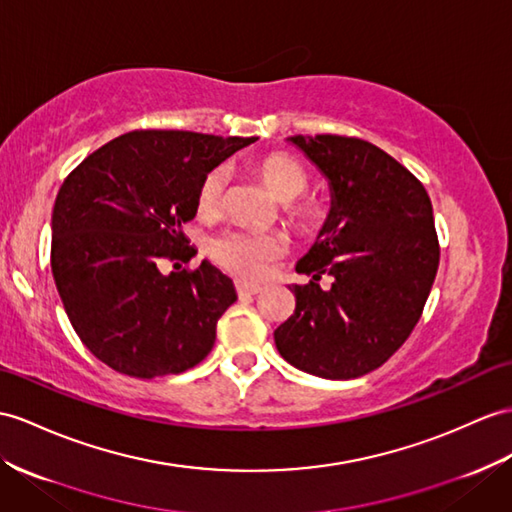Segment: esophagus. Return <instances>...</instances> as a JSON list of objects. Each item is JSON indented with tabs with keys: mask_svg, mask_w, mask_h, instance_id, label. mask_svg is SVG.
<instances>
[{
	"mask_svg": "<svg viewBox=\"0 0 512 512\" xmlns=\"http://www.w3.org/2000/svg\"><path fill=\"white\" fill-rule=\"evenodd\" d=\"M260 291H263V286L260 284H249V282H236V293H239V297H252V295H258Z\"/></svg>",
	"mask_w": 512,
	"mask_h": 512,
	"instance_id": "esophagus-1",
	"label": "esophagus"
}]
</instances>
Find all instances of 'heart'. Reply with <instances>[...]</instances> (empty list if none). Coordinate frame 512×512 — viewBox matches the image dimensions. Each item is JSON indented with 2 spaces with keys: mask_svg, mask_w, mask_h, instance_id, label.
Masks as SVG:
<instances>
[{
  "mask_svg": "<svg viewBox=\"0 0 512 512\" xmlns=\"http://www.w3.org/2000/svg\"><path fill=\"white\" fill-rule=\"evenodd\" d=\"M256 171L265 180L269 191L280 202H286V213L299 226H310L317 219L315 204L293 202L306 191L308 176L299 162L286 154H269L258 160ZM230 171L226 165L210 169L197 189V210L202 215L213 217L226 202ZM286 249L284 236L276 232L260 230H230L215 236L208 245V252L217 263L241 278H260L273 258H278Z\"/></svg>",
  "mask_w": 512,
  "mask_h": 512,
  "instance_id": "heart-1",
  "label": "heart"
}]
</instances>
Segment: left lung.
I'll return each mask as SVG.
<instances>
[{
  "mask_svg": "<svg viewBox=\"0 0 512 512\" xmlns=\"http://www.w3.org/2000/svg\"><path fill=\"white\" fill-rule=\"evenodd\" d=\"M330 186V213L293 284L295 310L273 332L280 356L310 376L352 380L384 365L417 326L439 269L423 184L380 147L336 134L289 136ZM321 272L335 278L328 292Z\"/></svg>",
  "mask_w": 512,
  "mask_h": 512,
  "instance_id": "1",
  "label": "left lung"
}]
</instances>
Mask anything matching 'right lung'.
<instances>
[{
  "instance_id": "obj_1",
  "label": "right lung",
  "mask_w": 512,
  "mask_h": 512,
  "mask_svg": "<svg viewBox=\"0 0 512 512\" xmlns=\"http://www.w3.org/2000/svg\"><path fill=\"white\" fill-rule=\"evenodd\" d=\"M258 141L182 130L121 134L69 173L52 213V273L73 330L104 365L132 378L176 376L210 354L236 302L228 276L191 260L182 226L210 169Z\"/></svg>"
}]
</instances>
